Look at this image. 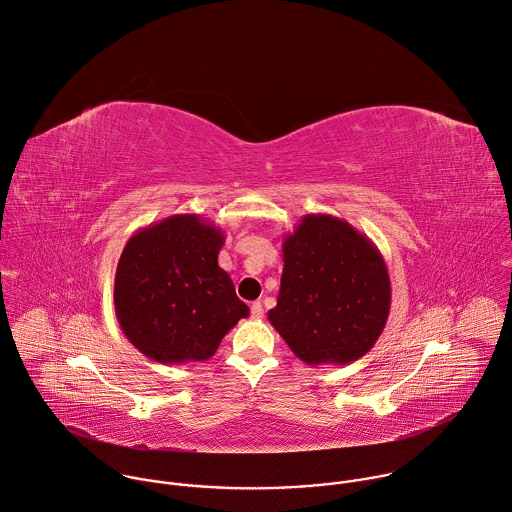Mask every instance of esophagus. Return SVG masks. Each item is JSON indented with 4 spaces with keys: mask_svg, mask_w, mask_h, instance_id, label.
Masks as SVG:
<instances>
[{
    "mask_svg": "<svg viewBox=\"0 0 512 512\" xmlns=\"http://www.w3.org/2000/svg\"><path fill=\"white\" fill-rule=\"evenodd\" d=\"M250 312H252V318H254V320H260V318L264 316V306H262V302H252Z\"/></svg>",
    "mask_w": 512,
    "mask_h": 512,
    "instance_id": "obj_1",
    "label": "esophagus"
}]
</instances>
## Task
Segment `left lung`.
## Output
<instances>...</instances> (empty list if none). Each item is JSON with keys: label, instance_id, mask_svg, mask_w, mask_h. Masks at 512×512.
<instances>
[{"label": "left lung", "instance_id": "8db88e82", "mask_svg": "<svg viewBox=\"0 0 512 512\" xmlns=\"http://www.w3.org/2000/svg\"><path fill=\"white\" fill-rule=\"evenodd\" d=\"M270 324L308 366L362 358L390 312V276L376 244L346 220L306 214L282 242Z\"/></svg>", "mask_w": 512, "mask_h": 512}]
</instances>
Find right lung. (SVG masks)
I'll list each match as a JSON object with an SVG mask.
<instances>
[{
	"label": "right lung",
	"instance_id": "add662e5",
	"mask_svg": "<svg viewBox=\"0 0 512 512\" xmlns=\"http://www.w3.org/2000/svg\"><path fill=\"white\" fill-rule=\"evenodd\" d=\"M224 230L198 214L140 228L124 246L114 306L124 336L160 364L204 362L250 314L218 254Z\"/></svg>",
	"mask_w": 512,
	"mask_h": 512
}]
</instances>
